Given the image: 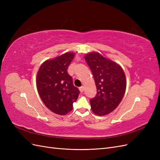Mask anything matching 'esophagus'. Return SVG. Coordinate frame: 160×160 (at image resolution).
Masks as SVG:
<instances>
[{
  "instance_id": "obj_1",
  "label": "esophagus",
  "mask_w": 160,
  "mask_h": 160,
  "mask_svg": "<svg viewBox=\"0 0 160 160\" xmlns=\"http://www.w3.org/2000/svg\"><path fill=\"white\" fill-rule=\"evenodd\" d=\"M79 91H81V93H83L84 91V87L82 86V87H81V88H79Z\"/></svg>"
}]
</instances>
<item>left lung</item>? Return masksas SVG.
<instances>
[{
	"label": "left lung",
	"instance_id": "1",
	"mask_svg": "<svg viewBox=\"0 0 160 160\" xmlns=\"http://www.w3.org/2000/svg\"><path fill=\"white\" fill-rule=\"evenodd\" d=\"M85 59L97 88L95 97L90 99L91 109L98 115H107L117 108L124 96L126 78L123 70L116 62L96 52L85 55Z\"/></svg>",
	"mask_w": 160,
	"mask_h": 160
}]
</instances>
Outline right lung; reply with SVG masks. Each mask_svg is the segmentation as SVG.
Masks as SVG:
<instances>
[{
    "label": "right lung",
    "mask_w": 160,
    "mask_h": 160,
    "mask_svg": "<svg viewBox=\"0 0 160 160\" xmlns=\"http://www.w3.org/2000/svg\"><path fill=\"white\" fill-rule=\"evenodd\" d=\"M73 52H67L41 65L37 75L40 98L52 112L64 115L72 109L80 91L72 83L67 69L73 59Z\"/></svg>",
    "instance_id": "obj_1"
}]
</instances>
